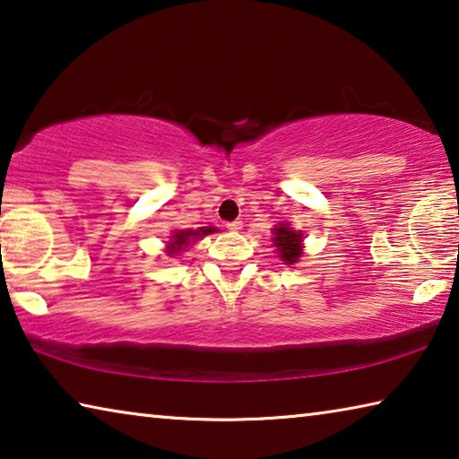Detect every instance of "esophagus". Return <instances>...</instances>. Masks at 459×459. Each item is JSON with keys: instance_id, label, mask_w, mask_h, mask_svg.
Wrapping results in <instances>:
<instances>
[{"instance_id": "obj_1", "label": "esophagus", "mask_w": 459, "mask_h": 459, "mask_svg": "<svg viewBox=\"0 0 459 459\" xmlns=\"http://www.w3.org/2000/svg\"><path fill=\"white\" fill-rule=\"evenodd\" d=\"M227 229L232 230V232H238L240 229H243V221H232V222H227Z\"/></svg>"}]
</instances>
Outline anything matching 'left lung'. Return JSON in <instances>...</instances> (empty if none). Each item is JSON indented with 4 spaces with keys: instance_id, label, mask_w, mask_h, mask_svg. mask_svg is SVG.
Returning <instances> with one entry per match:
<instances>
[{
    "instance_id": "1",
    "label": "left lung",
    "mask_w": 459,
    "mask_h": 459,
    "mask_svg": "<svg viewBox=\"0 0 459 459\" xmlns=\"http://www.w3.org/2000/svg\"><path fill=\"white\" fill-rule=\"evenodd\" d=\"M301 243H304L301 230H293L287 222L277 224L273 229V245L277 248L279 259H281L285 265H293V263L299 261L301 253H304Z\"/></svg>"
}]
</instances>
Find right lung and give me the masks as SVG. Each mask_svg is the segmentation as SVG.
I'll return each mask as SVG.
<instances>
[{"label": "right lung", "instance_id": "add662e5", "mask_svg": "<svg viewBox=\"0 0 459 459\" xmlns=\"http://www.w3.org/2000/svg\"><path fill=\"white\" fill-rule=\"evenodd\" d=\"M211 232H216L214 227H200L198 230H174V235L169 237V243L166 247V253L169 257H174L176 253L184 251L186 247L190 245V240H196L198 237L211 235Z\"/></svg>", "mask_w": 459, "mask_h": 459}]
</instances>
